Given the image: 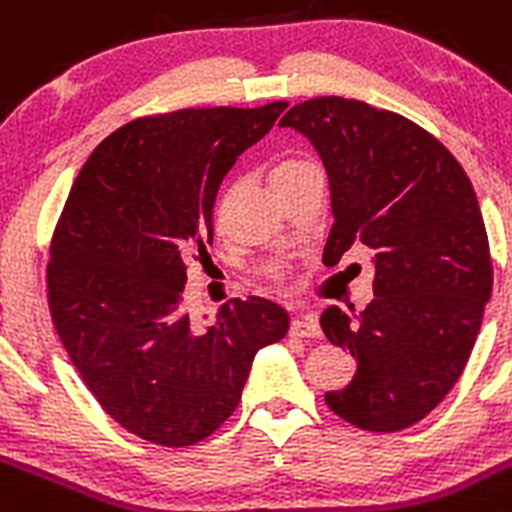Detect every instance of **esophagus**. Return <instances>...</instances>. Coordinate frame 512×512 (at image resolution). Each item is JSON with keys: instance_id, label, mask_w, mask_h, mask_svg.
<instances>
[{"instance_id": "34e87169", "label": "esophagus", "mask_w": 512, "mask_h": 512, "mask_svg": "<svg viewBox=\"0 0 512 512\" xmlns=\"http://www.w3.org/2000/svg\"><path fill=\"white\" fill-rule=\"evenodd\" d=\"M292 335H297V337H317V335H320V322H317V314H312V312L294 314Z\"/></svg>"}]
</instances>
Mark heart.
<instances>
[{
    "mask_svg": "<svg viewBox=\"0 0 512 512\" xmlns=\"http://www.w3.org/2000/svg\"><path fill=\"white\" fill-rule=\"evenodd\" d=\"M304 167H309V162H304V159H297V157L279 159V162H274V167H271L269 172L271 185H279V182L289 180V177H294L297 172H302Z\"/></svg>",
    "mask_w": 512,
    "mask_h": 512,
    "instance_id": "b5f03b06",
    "label": "heart"
}]
</instances>
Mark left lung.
<instances>
[{"label":"left lung","instance_id":"left-lung-1","mask_svg":"<svg viewBox=\"0 0 512 512\" xmlns=\"http://www.w3.org/2000/svg\"><path fill=\"white\" fill-rule=\"evenodd\" d=\"M320 154L332 225L322 259L373 251V302L322 312L332 345L358 368L325 401L368 431H401L437 409L480 335L492 292L485 220L462 164L414 121L363 101H304L279 121Z\"/></svg>","mask_w":512,"mask_h":512}]
</instances>
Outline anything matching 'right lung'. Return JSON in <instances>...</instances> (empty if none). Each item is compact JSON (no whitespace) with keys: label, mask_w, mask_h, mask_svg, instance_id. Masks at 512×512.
Returning <instances> with one entry per match:
<instances>
[{"label":"right lung","mask_w":512,"mask_h":512,"mask_svg":"<svg viewBox=\"0 0 512 512\" xmlns=\"http://www.w3.org/2000/svg\"><path fill=\"white\" fill-rule=\"evenodd\" d=\"M284 109L131 121L70 187L50 246L55 330L106 414L147 442L210 437L236 411L256 353L289 332L287 309L264 297L225 302L208 327L185 307V266L208 256L220 182Z\"/></svg>","instance_id":"obj_1"}]
</instances>
